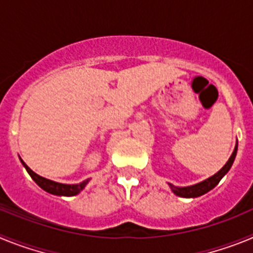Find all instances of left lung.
Returning <instances> with one entry per match:
<instances>
[{
    "instance_id": "obj_1",
    "label": "left lung",
    "mask_w": 253,
    "mask_h": 253,
    "mask_svg": "<svg viewBox=\"0 0 253 253\" xmlns=\"http://www.w3.org/2000/svg\"><path fill=\"white\" fill-rule=\"evenodd\" d=\"M237 149H238V142H236V147L233 149V153L229 157V160L227 161L224 166L222 169H219L216 173H214L213 176H210L209 178L207 180L202 181V182H199V184L191 185V186H175V185L169 184V189L172 190V193L175 194V195L180 196V198H198V196H202L204 194H207L208 191H210L211 189L216 186L219 184V181L222 180L225 175H227V172L231 169L232 165L234 162V158L237 156Z\"/></svg>"
}]
</instances>
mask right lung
Instances as JSON below:
<instances>
[{"label": "right lung", "instance_id": "add662e5", "mask_svg": "<svg viewBox=\"0 0 253 253\" xmlns=\"http://www.w3.org/2000/svg\"><path fill=\"white\" fill-rule=\"evenodd\" d=\"M20 161H21L22 166L25 167V169L28 171L29 175L31 176V178H33V180H34L35 182H37V184L44 190V191H46V193L49 194H53V195L75 196L77 195V194L81 193L82 190L84 189V186L88 184V181H90V178H87V180L82 181V182H80V184H75V185L60 184V182H55V181H51L45 177H42V176H39L38 173H35L33 169H30V167H29L28 165L21 160V158H20Z\"/></svg>", "mask_w": 253, "mask_h": 253}]
</instances>
